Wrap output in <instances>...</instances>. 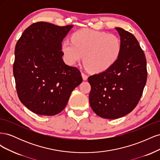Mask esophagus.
Wrapping results in <instances>:
<instances>
[{
	"label": "esophagus",
	"instance_id": "34e87169",
	"mask_svg": "<svg viewBox=\"0 0 160 160\" xmlns=\"http://www.w3.org/2000/svg\"><path fill=\"white\" fill-rule=\"evenodd\" d=\"M81 75H82V78H83V79L84 81H85V80L88 79V76L86 74H85L84 72H82V73H81Z\"/></svg>",
	"mask_w": 160,
	"mask_h": 160
}]
</instances>
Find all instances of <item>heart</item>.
Returning a JSON list of instances; mask_svg holds the SVG:
<instances>
[{
	"mask_svg": "<svg viewBox=\"0 0 160 160\" xmlns=\"http://www.w3.org/2000/svg\"><path fill=\"white\" fill-rule=\"evenodd\" d=\"M120 38L113 34L88 28L77 31L62 44L65 59L72 65L82 61L93 72L108 70L118 61L122 53Z\"/></svg>",
	"mask_w": 160,
	"mask_h": 160,
	"instance_id": "obj_1",
	"label": "heart"
}]
</instances>
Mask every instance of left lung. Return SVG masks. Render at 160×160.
I'll return each mask as SVG.
<instances>
[{"label": "left lung", "mask_w": 160, "mask_h": 160, "mask_svg": "<svg viewBox=\"0 0 160 160\" xmlns=\"http://www.w3.org/2000/svg\"><path fill=\"white\" fill-rule=\"evenodd\" d=\"M122 53L108 70L89 77V103L94 112L105 119H118L136 107L148 77L146 58L136 38L117 27Z\"/></svg>", "instance_id": "obj_1"}]
</instances>
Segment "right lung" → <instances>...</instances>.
<instances>
[{
  "label": "right lung",
  "instance_id": "right-lung-1",
  "mask_svg": "<svg viewBox=\"0 0 160 160\" xmlns=\"http://www.w3.org/2000/svg\"><path fill=\"white\" fill-rule=\"evenodd\" d=\"M72 27L35 22L17 42L13 74L17 94L33 113L47 116L60 113L83 81L79 70L62 59L61 42Z\"/></svg>",
  "mask_w": 160,
  "mask_h": 160
}]
</instances>
